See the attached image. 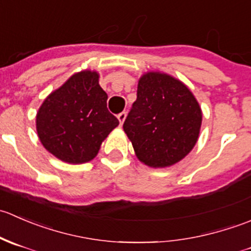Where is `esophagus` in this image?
Here are the masks:
<instances>
[{
    "label": "esophagus",
    "mask_w": 251,
    "mask_h": 251,
    "mask_svg": "<svg viewBox=\"0 0 251 251\" xmlns=\"http://www.w3.org/2000/svg\"><path fill=\"white\" fill-rule=\"evenodd\" d=\"M118 119H119V123H120V125H123L124 121H125V119H126V113H125V111H123V113L119 114Z\"/></svg>",
    "instance_id": "1"
}]
</instances>
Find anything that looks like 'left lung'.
Returning <instances> with one entry per match:
<instances>
[{"mask_svg": "<svg viewBox=\"0 0 251 251\" xmlns=\"http://www.w3.org/2000/svg\"><path fill=\"white\" fill-rule=\"evenodd\" d=\"M201 109L188 87L159 72L142 75L137 100L124 123L138 160L168 168L193 149L201 126Z\"/></svg>", "mask_w": 251, "mask_h": 251, "instance_id": "8db88e82", "label": "left lung"}]
</instances>
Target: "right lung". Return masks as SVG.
<instances>
[{"label":"right lung","mask_w":251,"mask_h":251,"mask_svg":"<svg viewBox=\"0 0 251 251\" xmlns=\"http://www.w3.org/2000/svg\"><path fill=\"white\" fill-rule=\"evenodd\" d=\"M97 72L72 75L44 100L36 115L42 146L59 160L82 164L98 154L102 142L119 125L107 108V93Z\"/></svg>","instance_id":"obj_1"}]
</instances>
